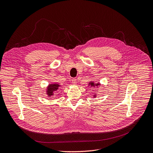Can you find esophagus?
Segmentation results:
<instances>
[{"mask_svg":"<svg viewBox=\"0 0 153 153\" xmlns=\"http://www.w3.org/2000/svg\"><path fill=\"white\" fill-rule=\"evenodd\" d=\"M72 83L73 85H76V79L75 78H73L72 79Z\"/></svg>","mask_w":153,"mask_h":153,"instance_id":"esophagus-1","label":"esophagus"}]
</instances>
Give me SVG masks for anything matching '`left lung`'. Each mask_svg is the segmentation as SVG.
Wrapping results in <instances>:
<instances>
[{"instance_id": "8db88e82", "label": "left lung", "mask_w": 153, "mask_h": 153, "mask_svg": "<svg viewBox=\"0 0 153 153\" xmlns=\"http://www.w3.org/2000/svg\"><path fill=\"white\" fill-rule=\"evenodd\" d=\"M101 85V84L98 82H95V81H90L89 82H88V86H90L91 87H98V86H100ZM97 94H94V95H93V97H94V98H96L97 97Z\"/></svg>"}]
</instances>
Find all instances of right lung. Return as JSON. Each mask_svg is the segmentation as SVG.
<instances>
[{
	"mask_svg": "<svg viewBox=\"0 0 153 153\" xmlns=\"http://www.w3.org/2000/svg\"><path fill=\"white\" fill-rule=\"evenodd\" d=\"M62 87V85H60L58 83L56 82H53L52 84H49L46 89V95L48 97L50 98H52L55 95V93H56V91H58L59 90V89ZM59 94H58V95H59Z\"/></svg>",
	"mask_w": 153,
	"mask_h": 153,
	"instance_id": "1",
	"label": "right lung"
}]
</instances>
